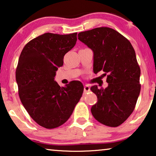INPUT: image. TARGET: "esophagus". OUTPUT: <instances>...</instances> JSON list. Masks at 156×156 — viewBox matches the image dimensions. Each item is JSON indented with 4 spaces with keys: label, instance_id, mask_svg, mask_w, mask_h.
<instances>
[{
    "label": "esophagus",
    "instance_id": "1",
    "mask_svg": "<svg viewBox=\"0 0 156 156\" xmlns=\"http://www.w3.org/2000/svg\"><path fill=\"white\" fill-rule=\"evenodd\" d=\"M84 91L85 93L88 92V91H90V87H89V85L86 84V85H85V86H84Z\"/></svg>",
    "mask_w": 156,
    "mask_h": 156
}]
</instances>
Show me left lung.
I'll return each instance as SVG.
<instances>
[{"instance_id": "1", "label": "left lung", "mask_w": 156, "mask_h": 156, "mask_svg": "<svg viewBox=\"0 0 156 156\" xmlns=\"http://www.w3.org/2000/svg\"><path fill=\"white\" fill-rule=\"evenodd\" d=\"M78 39L93 51L94 72L108 74L106 88L91 87L98 99L91 114L102 124L119 126L133 112L140 94V69L135 50L129 40L110 27L81 32Z\"/></svg>"}]
</instances>
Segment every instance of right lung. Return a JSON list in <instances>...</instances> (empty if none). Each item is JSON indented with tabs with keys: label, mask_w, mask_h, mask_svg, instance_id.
Masks as SVG:
<instances>
[{
	"label": "right lung",
	"mask_w": 156,
	"mask_h": 156,
	"mask_svg": "<svg viewBox=\"0 0 156 156\" xmlns=\"http://www.w3.org/2000/svg\"><path fill=\"white\" fill-rule=\"evenodd\" d=\"M77 33H47L30 40L18 59L16 79L23 106L37 124L55 129L67 121L82 97L84 87L72 81L61 87L55 81L64 56L75 45Z\"/></svg>",
	"instance_id": "1"
}]
</instances>
